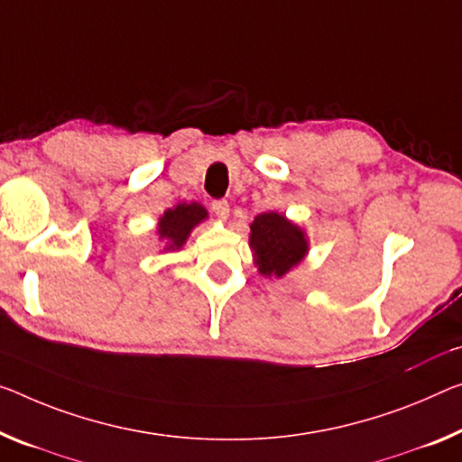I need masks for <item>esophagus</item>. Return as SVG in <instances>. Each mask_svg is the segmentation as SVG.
I'll return each mask as SVG.
<instances>
[{
  "mask_svg": "<svg viewBox=\"0 0 462 462\" xmlns=\"http://www.w3.org/2000/svg\"><path fill=\"white\" fill-rule=\"evenodd\" d=\"M212 210H215V215L221 218V221H226V218H229V202L226 200L212 202Z\"/></svg>",
  "mask_w": 462,
  "mask_h": 462,
  "instance_id": "obj_1",
  "label": "esophagus"
}]
</instances>
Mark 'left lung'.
Wrapping results in <instances>:
<instances>
[{
	"instance_id": "left-lung-1",
	"label": "left lung",
	"mask_w": 462,
	"mask_h": 462,
	"mask_svg": "<svg viewBox=\"0 0 462 462\" xmlns=\"http://www.w3.org/2000/svg\"><path fill=\"white\" fill-rule=\"evenodd\" d=\"M254 264L266 279H282L305 260L310 239L300 225L281 212H262L250 225Z\"/></svg>"
}]
</instances>
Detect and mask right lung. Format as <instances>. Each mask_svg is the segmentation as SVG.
<instances>
[{
  "label": "right lung",
  "instance_id": "add662e5",
  "mask_svg": "<svg viewBox=\"0 0 462 462\" xmlns=\"http://www.w3.org/2000/svg\"><path fill=\"white\" fill-rule=\"evenodd\" d=\"M208 218V210L200 202H181L167 208L159 217L157 236L162 244V252L181 250L189 239L191 231Z\"/></svg>",
  "mask_w": 462,
  "mask_h": 462
}]
</instances>
